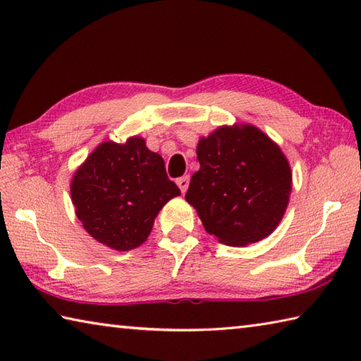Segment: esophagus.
<instances>
[{"instance_id": "esophagus-1", "label": "esophagus", "mask_w": 361, "mask_h": 361, "mask_svg": "<svg viewBox=\"0 0 361 361\" xmlns=\"http://www.w3.org/2000/svg\"><path fill=\"white\" fill-rule=\"evenodd\" d=\"M176 185H178V188L181 189V192L185 194V192H186V189H188V186H189V176H188V175L181 176V178L176 180Z\"/></svg>"}]
</instances>
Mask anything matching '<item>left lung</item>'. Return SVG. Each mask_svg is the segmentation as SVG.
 Segmentation results:
<instances>
[{"mask_svg": "<svg viewBox=\"0 0 361 361\" xmlns=\"http://www.w3.org/2000/svg\"><path fill=\"white\" fill-rule=\"evenodd\" d=\"M199 172L185 199L209 234L231 247L259 242L277 228L291 192L282 149L259 129L223 126L197 145Z\"/></svg>", "mask_w": 361, "mask_h": 361, "instance_id": "8db88e82", "label": "left lung"}]
</instances>
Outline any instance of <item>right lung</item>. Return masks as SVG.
<instances>
[{
  "instance_id": "obj_1",
  "label": "right lung",
  "mask_w": 361,
  "mask_h": 361,
  "mask_svg": "<svg viewBox=\"0 0 361 361\" xmlns=\"http://www.w3.org/2000/svg\"><path fill=\"white\" fill-rule=\"evenodd\" d=\"M180 194L164 159L146 148L142 137L124 145H99L71 181V199L84 229L118 252L142 245L159 210Z\"/></svg>"
}]
</instances>
